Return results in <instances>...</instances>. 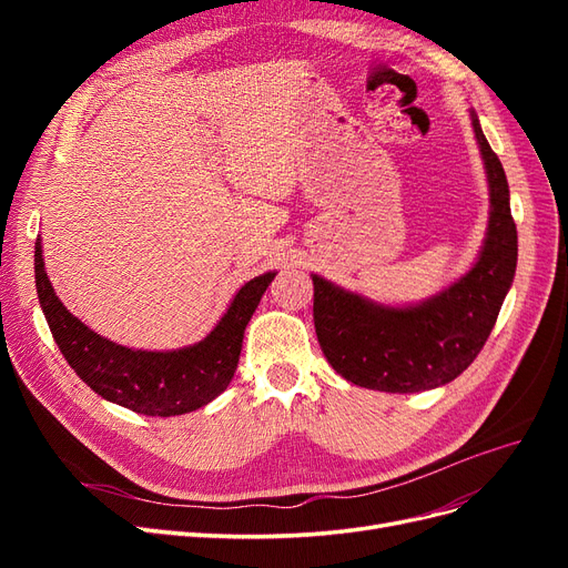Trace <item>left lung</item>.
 <instances>
[{
    "label": "left lung",
    "instance_id": "left-lung-1",
    "mask_svg": "<svg viewBox=\"0 0 568 568\" xmlns=\"http://www.w3.org/2000/svg\"><path fill=\"white\" fill-rule=\"evenodd\" d=\"M490 186V220L476 265L440 296L415 307L374 305L313 277V320L322 353L355 386L386 393L428 390L467 369L488 341L517 270V225L500 159L474 115Z\"/></svg>",
    "mask_w": 568,
    "mask_h": 568
}]
</instances>
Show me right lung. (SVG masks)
<instances>
[{
	"instance_id": "right-lung-1",
	"label": "right lung",
	"mask_w": 568,
	"mask_h": 568,
	"mask_svg": "<svg viewBox=\"0 0 568 568\" xmlns=\"http://www.w3.org/2000/svg\"><path fill=\"white\" fill-rule=\"evenodd\" d=\"M274 272L242 286L230 311L196 346L170 353L132 351L94 334L65 311L44 272L40 239L36 244V286L42 313L65 363L101 398L136 415L175 417L209 405L232 382L244 329Z\"/></svg>"
}]
</instances>
